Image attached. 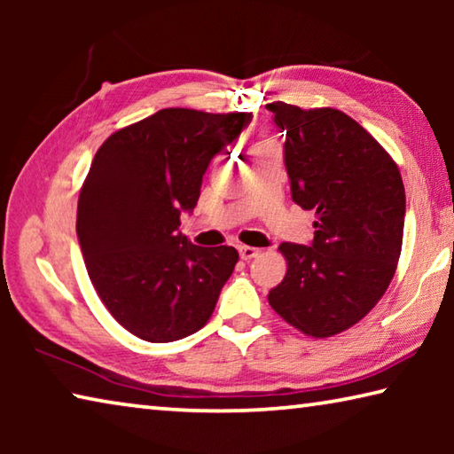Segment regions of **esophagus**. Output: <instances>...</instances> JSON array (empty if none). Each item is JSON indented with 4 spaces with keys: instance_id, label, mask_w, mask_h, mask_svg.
I'll return each mask as SVG.
<instances>
[{
    "instance_id": "obj_1",
    "label": "esophagus",
    "mask_w": 454,
    "mask_h": 454,
    "mask_svg": "<svg viewBox=\"0 0 454 454\" xmlns=\"http://www.w3.org/2000/svg\"><path fill=\"white\" fill-rule=\"evenodd\" d=\"M260 248H254V246H240V256L244 258V260H252V258H256L258 254H260Z\"/></svg>"
}]
</instances>
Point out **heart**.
<instances>
[{"label": "heart", "instance_id": "b5f03b06", "mask_svg": "<svg viewBox=\"0 0 454 454\" xmlns=\"http://www.w3.org/2000/svg\"><path fill=\"white\" fill-rule=\"evenodd\" d=\"M256 145H262V142H260V144H256Z\"/></svg>", "mask_w": 454, "mask_h": 454}]
</instances>
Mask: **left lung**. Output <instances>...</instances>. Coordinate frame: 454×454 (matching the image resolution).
I'll list each match as a JSON object with an SVG mask.
<instances>
[{"label":"left lung","instance_id":"1","mask_svg":"<svg viewBox=\"0 0 454 454\" xmlns=\"http://www.w3.org/2000/svg\"><path fill=\"white\" fill-rule=\"evenodd\" d=\"M266 110L286 132L292 200L317 214L312 246H278L288 270L268 302L306 336H334L363 320L393 280L404 184L390 153L344 112L284 102Z\"/></svg>","mask_w":454,"mask_h":454}]
</instances>
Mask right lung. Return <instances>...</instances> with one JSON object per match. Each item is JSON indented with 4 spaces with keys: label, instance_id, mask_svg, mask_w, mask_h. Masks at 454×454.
Masks as SVG:
<instances>
[{
    "label": "right lung",
    "instance_id": "add662e5",
    "mask_svg": "<svg viewBox=\"0 0 454 454\" xmlns=\"http://www.w3.org/2000/svg\"><path fill=\"white\" fill-rule=\"evenodd\" d=\"M248 112L166 107L99 145L78 200V240L99 301L128 333L172 342L210 320L232 274V246L202 248L178 232L210 160Z\"/></svg>",
    "mask_w": 454,
    "mask_h": 454
}]
</instances>
